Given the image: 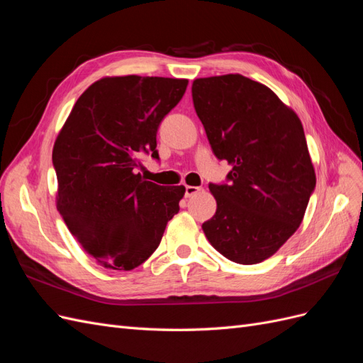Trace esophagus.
<instances>
[{
  "mask_svg": "<svg viewBox=\"0 0 363 363\" xmlns=\"http://www.w3.org/2000/svg\"><path fill=\"white\" fill-rule=\"evenodd\" d=\"M200 191H201L200 186H186V188H184V195L189 199V196L195 195L196 192H200Z\"/></svg>",
  "mask_w": 363,
  "mask_h": 363,
  "instance_id": "obj_1",
  "label": "esophagus"
}]
</instances>
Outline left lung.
I'll return each mask as SVG.
<instances>
[{
	"label": "left lung",
	"mask_w": 363,
	"mask_h": 363,
	"mask_svg": "<svg viewBox=\"0 0 363 363\" xmlns=\"http://www.w3.org/2000/svg\"><path fill=\"white\" fill-rule=\"evenodd\" d=\"M192 100L215 156L232 167L228 184H208L216 212L203 232L228 260L255 265L296 232L315 189L303 124L269 87L240 74L194 80Z\"/></svg>",
	"instance_id": "obj_1"
}]
</instances>
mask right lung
<instances>
[{"mask_svg":"<svg viewBox=\"0 0 363 363\" xmlns=\"http://www.w3.org/2000/svg\"><path fill=\"white\" fill-rule=\"evenodd\" d=\"M186 79L104 77L80 95L54 142L57 211L72 236L107 269L130 271L159 247L184 186L136 174L139 156L159 159V124L179 104Z\"/></svg>","mask_w":363,"mask_h":363,"instance_id":"add662e5","label":"right lung"}]
</instances>
